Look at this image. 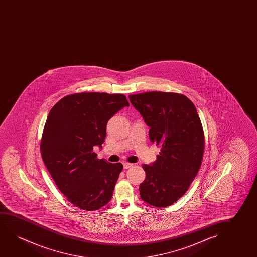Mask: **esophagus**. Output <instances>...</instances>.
I'll use <instances>...</instances> for the list:
<instances>
[{
    "instance_id": "esophagus-1",
    "label": "esophagus",
    "mask_w": 257,
    "mask_h": 257,
    "mask_svg": "<svg viewBox=\"0 0 257 257\" xmlns=\"http://www.w3.org/2000/svg\"><path fill=\"white\" fill-rule=\"evenodd\" d=\"M132 167H133L132 163H129V162H124V163H123V169H130Z\"/></svg>"
}]
</instances>
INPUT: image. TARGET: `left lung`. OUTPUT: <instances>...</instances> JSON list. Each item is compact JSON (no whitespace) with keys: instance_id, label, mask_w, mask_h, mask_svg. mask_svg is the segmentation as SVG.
<instances>
[{"instance_id":"obj_1","label":"left lung","mask_w":257,"mask_h":257,"mask_svg":"<svg viewBox=\"0 0 257 257\" xmlns=\"http://www.w3.org/2000/svg\"><path fill=\"white\" fill-rule=\"evenodd\" d=\"M129 99L150 128V141L162 148L155 162L143 165L141 198L155 207L169 206L183 197L200 169L204 136L197 109L175 93L147 92Z\"/></svg>"}]
</instances>
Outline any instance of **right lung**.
I'll use <instances>...</instances> for the list:
<instances>
[{
	"mask_svg": "<svg viewBox=\"0 0 257 257\" xmlns=\"http://www.w3.org/2000/svg\"><path fill=\"white\" fill-rule=\"evenodd\" d=\"M130 104L124 95L81 93L57 102L47 116L41 155L59 190L85 211L108 204L122 169L121 163L96 159L106 137L107 123Z\"/></svg>",
	"mask_w": 257,
	"mask_h": 257,
	"instance_id": "right-lung-1",
	"label": "right lung"
}]
</instances>
